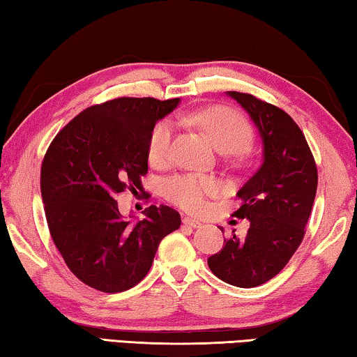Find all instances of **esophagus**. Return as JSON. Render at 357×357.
<instances>
[{"label":"esophagus","instance_id":"1","mask_svg":"<svg viewBox=\"0 0 357 357\" xmlns=\"http://www.w3.org/2000/svg\"><path fill=\"white\" fill-rule=\"evenodd\" d=\"M183 223H184V225H187V227H192V228H200L202 227V223L198 222V220H195V219H192V217H184Z\"/></svg>","mask_w":357,"mask_h":357}]
</instances>
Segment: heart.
Returning <instances> with one entry per match:
<instances>
[{"label": "heart", "instance_id": "heart-1", "mask_svg": "<svg viewBox=\"0 0 357 357\" xmlns=\"http://www.w3.org/2000/svg\"><path fill=\"white\" fill-rule=\"evenodd\" d=\"M211 137L223 153H243L250 146L253 132L243 114L227 107H211L190 116ZM176 134V121L160 119L151 130L148 140V159L153 165H164L170 160ZM219 181L200 174H179L165 183L168 200L189 213H202L208 206V198L219 195Z\"/></svg>", "mask_w": 357, "mask_h": 357}]
</instances>
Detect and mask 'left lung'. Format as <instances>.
Here are the masks:
<instances>
[{
  "label": "left lung",
  "instance_id": "1",
  "mask_svg": "<svg viewBox=\"0 0 357 357\" xmlns=\"http://www.w3.org/2000/svg\"><path fill=\"white\" fill-rule=\"evenodd\" d=\"M227 94L255 123L263 162L236 193L243 204L233 215L249 219L247 236L233 234L223 241L208 266L229 285L253 288L279 274L301 245L317 195L318 172L304 134L288 113L252 94Z\"/></svg>",
  "mask_w": 357,
  "mask_h": 357
}]
</instances>
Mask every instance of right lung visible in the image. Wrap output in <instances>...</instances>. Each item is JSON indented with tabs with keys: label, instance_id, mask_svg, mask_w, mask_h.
<instances>
[{
	"label": "right lung",
	"instance_id": "add662e5",
	"mask_svg": "<svg viewBox=\"0 0 357 357\" xmlns=\"http://www.w3.org/2000/svg\"><path fill=\"white\" fill-rule=\"evenodd\" d=\"M178 104L119 98L88 107L47 149L40 192L48 229L72 274L88 287L104 293L135 287L160 241L181 225L178 211L154 204L132 222L114 200L126 189H143L151 130Z\"/></svg>",
	"mask_w": 357,
	"mask_h": 357
}]
</instances>
